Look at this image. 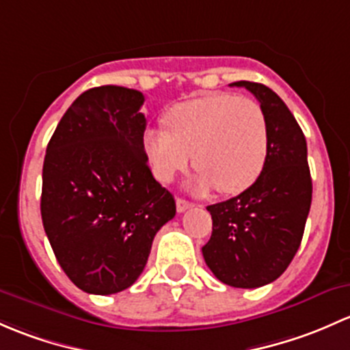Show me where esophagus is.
I'll return each mask as SVG.
<instances>
[{
	"label": "esophagus",
	"instance_id": "esophagus-1",
	"mask_svg": "<svg viewBox=\"0 0 350 350\" xmlns=\"http://www.w3.org/2000/svg\"><path fill=\"white\" fill-rule=\"evenodd\" d=\"M175 202H176V211H178V212H185L187 208L193 207L192 202H189V200L182 199V197H178V199H176Z\"/></svg>",
	"mask_w": 350,
	"mask_h": 350
}]
</instances>
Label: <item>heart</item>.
Returning a JSON list of instances; mask_svg holds the SVG:
<instances>
[{
	"instance_id": "obj_1",
	"label": "heart",
	"mask_w": 350,
	"mask_h": 350,
	"mask_svg": "<svg viewBox=\"0 0 350 350\" xmlns=\"http://www.w3.org/2000/svg\"><path fill=\"white\" fill-rule=\"evenodd\" d=\"M165 129H146L143 151L160 182L170 183L197 168L192 189L239 193L256 182L268 158L269 126L262 107L251 97L207 94L172 107Z\"/></svg>"
}]
</instances>
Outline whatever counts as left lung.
I'll return each mask as SVG.
<instances>
[{"label":"left lung","instance_id":"obj_1","mask_svg":"<svg viewBox=\"0 0 350 350\" xmlns=\"http://www.w3.org/2000/svg\"><path fill=\"white\" fill-rule=\"evenodd\" d=\"M246 88L261 104L269 126L268 158L250 189L208 205L212 236L202 247L215 278L234 288H258L283 275L300 247L312 204L307 142L276 92L258 82Z\"/></svg>","mask_w":350,"mask_h":350}]
</instances>
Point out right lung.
Here are the masks:
<instances>
[{"instance_id":"add662e5","label":"right lung","mask_w":350,"mask_h":350,"mask_svg":"<svg viewBox=\"0 0 350 350\" xmlns=\"http://www.w3.org/2000/svg\"><path fill=\"white\" fill-rule=\"evenodd\" d=\"M145 96L120 85L82 92L46 146L42 221L53 254L77 288L126 290L151 243L175 217V199L151 175L142 142Z\"/></svg>"}]
</instances>
